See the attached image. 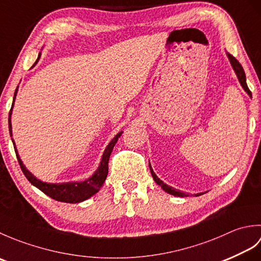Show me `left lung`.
Wrapping results in <instances>:
<instances>
[{"label": "left lung", "mask_w": 261, "mask_h": 261, "mask_svg": "<svg viewBox=\"0 0 261 261\" xmlns=\"http://www.w3.org/2000/svg\"><path fill=\"white\" fill-rule=\"evenodd\" d=\"M226 56H228V58H229V60H230V64H231V66H232V68H233L234 73H236V75H237V77H238V80H239V83L241 84L242 88L247 92V94H248L249 96L252 97L251 92H250V90H249V88H248L247 81H246V74H245V70H243V68H242L241 64H240L239 62H238V60H237L233 56H232V55H230L229 53H226ZM149 167H150L151 176H152L153 180L156 181L157 184H158L160 187H162L166 193L170 194V195L179 196V197H186V196H188V194H185L184 192H180V191H178V190H176V188H174V187L168 186L167 184H165V182H164L162 179H159L158 176H157L156 174H154V171L152 170L151 166H150V163H149ZM197 195H198V194H197ZM199 195H201V194H199Z\"/></svg>", "instance_id": "1"}]
</instances>
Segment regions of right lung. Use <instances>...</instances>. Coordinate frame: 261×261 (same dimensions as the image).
<instances>
[{
    "mask_svg": "<svg viewBox=\"0 0 261 261\" xmlns=\"http://www.w3.org/2000/svg\"><path fill=\"white\" fill-rule=\"evenodd\" d=\"M41 53L39 54L38 59L36 60L35 65L38 63L39 58H40ZM33 65V66H35ZM32 66V67H33ZM18 88L14 92V96H13V103H12V108L10 110L9 113V130H10V136L12 137V123H11V115H12V110L14 107V101L16 97V93H18ZM123 134V131H120L119 134H116V136L113 138L109 145L105 148V150L103 152V156L101 159V163H99L97 169L94 171V174L88 177L85 180H81V181H68V182H46L42 181L40 179H38L35 175H32L29 170L27 169L25 166L22 163V160L18 153V149L15 147V142L12 139L13 146H14V150L16 153V158H18V162L20 164V167L23 171L24 176L27 177V179L29 180L33 186H36L39 188L42 193H45L46 195L49 197H51L54 199H56L58 202H65V203H80L85 201V199L92 197L94 194H96L101 187L103 186V182L107 179V176L109 173V159L111 153H112L113 148L115 146V143L118 142L119 138L121 135Z\"/></svg>",
    "mask_w": 261,
    "mask_h": 261,
    "instance_id": "right-lung-1",
    "label": "right lung"
}]
</instances>
